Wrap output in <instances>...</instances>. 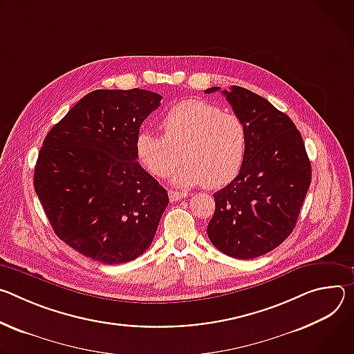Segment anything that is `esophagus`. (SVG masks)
<instances>
[{"label": "esophagus", "instance_id": "1", "mask_svg": "<svg viewBox=\"0 0 354 354\" xmlns=\"http://www.w3.org/2000/svg\"><path fill=\"white\" fill-rule=\"evenodd\" d=\"M169 198H170L171 203H176V201H180V200L185 198V194L178 192V191H169Z\"/></svg>", "mask_w": 354, "mask_h": 354}]
</instances>
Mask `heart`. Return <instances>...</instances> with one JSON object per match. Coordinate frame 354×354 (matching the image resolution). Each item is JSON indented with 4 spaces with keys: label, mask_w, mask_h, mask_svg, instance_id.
<instances>
[{
    "label": "heart",
    "mask_w": 354,
    "mask_h": 354,
    "mask_svg": "<svg viewBox=\"0 0 354 354\" xmlns=\"http://www.w3.org/2000/svg\"><path fill=\"white\" fill-rule=\"evenodd\" d=\"M163 135L140 131L135 150L140 165L154 177L165 178L177 166L173 184H205L221 188L241 171L248 150V131L238 115L219 106L189 100L171 106L162 118ZM180 156H178V151Z\"/></svg>",
    "instance_id": "obj_1"
}]
</instances>
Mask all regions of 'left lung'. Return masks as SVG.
<instances>
[{
  "instance_id": "8db88e82",
  "label": "left lung",
  "mask_w": 354,
  "mask_h": 354,
  "mask_svg": "<svg viewBox=\"0 0 354 354\" xmlns=\"http://www.w3.org/2000/svg\"><path fill=\"white\" fill-rule=\"evenodd\" d=\"M222 94L246 127L248 150L239 174L214 194L215 212L207 233L222 253L249 260L290 236L312 171L302 136L288 115L243 87L232 86Z\"/></svg>"
}]
</instances>
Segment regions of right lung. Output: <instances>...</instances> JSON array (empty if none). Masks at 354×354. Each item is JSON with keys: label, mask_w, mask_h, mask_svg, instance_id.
<instances>
[{"label": "right lung", "mask_w": 354, "mask_h": 354, "mask_svg": "<svg viewBox=\"0 0 354 354\" xmlns=\"http://www.w3.org/2000/svg\"><path fill=\"white\" fill-rule=\"evenodd\" d=\"M162 95L95 90L44 140L33 185L57 238L95 261L128 263L151 245L169 195L138 162L135 140Z\"/></svg>", "instance_id": "1"}]
</instances>
